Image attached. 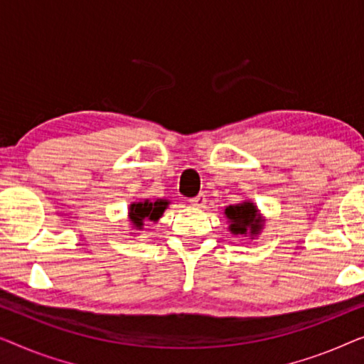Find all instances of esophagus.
<instances>
[{
	"mask_svg": "<svg viewBox=\"0 0 364 364\" xmlns=\"http://www.w3.org/2000/svg\"><path fill=\"white\" fill-rule=\"evenodd\" d=\"M189 203H191L194 208H203L204 204H206V198H204V194H198V196L189 199Z\"/></svg>",
	"mask_w": 364,
	"mask_h": 364,
	"instance_id": "1",
	"label": "esophagus"
}]
</instances>
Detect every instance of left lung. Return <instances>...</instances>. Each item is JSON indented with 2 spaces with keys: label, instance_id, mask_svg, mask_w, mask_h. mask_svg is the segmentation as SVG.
<instances>
[{
  "label": "left lung",
  "instance_id": "1",
  "mask_svg": "<svg viewBox=\"0 0 364 364\" xmlns=\"http://www.w3.org/2000/svg\"><path fill=\"white\" fill-rule=\"evenodd\" d=\"M224 216L228 219L231 234L242 235L250 240L259 237L265 226V218L259 211L257 204L250 199H244L237 204H229L224 208Z\"/></svg>",
  "mask_w": 364,
  "mask_h": 364
}]
</instances>
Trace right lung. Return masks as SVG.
I'll return each instance as SVG.
<instances>
[{"instance_id":"add662e5","label":"right lung","mask_w":364,"mask_h":364,"mask_svg":"<svg viewBox=\"0 0 364 364\" xmlns=\"http://www.w3.org/2000/svg\"><path fill=\"white\" fill-rule=\"evenodd\" d=\"M170 206L168 199H138L129 206V221L132 229L141 231L145 228V223H158L166 208Z\"/></svg>"}]
</instances>
